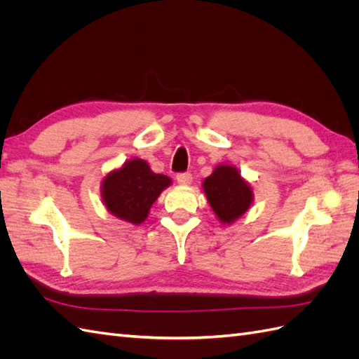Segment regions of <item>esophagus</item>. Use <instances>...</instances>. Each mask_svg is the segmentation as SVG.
Instances as JSON below:
<instances>
[{
  "instance_id": "obj_1",
  "label": "esophagus",
  "mask_w": 359,
  "mask_h": 359,
  "mask_svg": "<svg viewBox=\"0 0 359 359\" xmlns=\"http://www.w3.org/2000/svg\"><path fill=\"white\" fill-rule=\"evenodd\" d=\"M191 173L189 172H182V173H178L177 175V181L178 184H181V186H189V184H191Z\"/></svg>"
}]
</instances>
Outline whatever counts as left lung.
<instances>
[{"mask_svg":"<svg viewBox=\"0 0 359 359\" xmlns=\"http://www.w3.org/2000/svg\"><path fill=\"white\" fill-rule=\"evenodd\" d=\"M202 187L217 219L224 224L240 219L253 202L252 187L231 165L217 166L211 175L205 178Z\"/></svg>","mask_w":359,"mask_h":359,"instance_id":"1","label":"left lung"}]
</instances>
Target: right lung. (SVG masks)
Segmentation results:
<instances>
[{
  "mask_svg": "<svg viewBox=\"0 0 359 359\" xmlns=\"http://www.w3.org/2000/svg\"><path fill=\"white\" fill-rule=\"evenodd\" d=\"M172 180L154 173L142 158H133L106 175L102 182L103 203L112 215L132 224L145 222L151 206Z\"/></svg>",
  "mask_w": 359,
  "mask_h": 359,
  "instance_id": "1",
  "label": "right lung"
}]
</instances>
